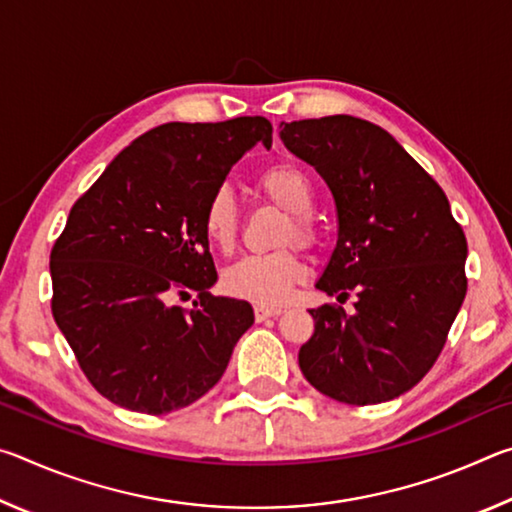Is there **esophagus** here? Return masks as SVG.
I'll list each match as a JSON object with an SVG mask.
<instances>
[{"label":"esophagus","instance_id":"esophagus-1","mask_svg":"<svg viewBox=\"0 0 512 512\" xmlns=\"http://www.w3.org/2000/svg\"><path fill=\"white\" fill-rule=\"evenodd\" d=\"M280 314H282V307H268V305H257L255 307V318L259 320V323H262V320H266V318H275Z\"/></svg>","mask_w":512,"mask_h":512}]
</instances>
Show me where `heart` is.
I'll return each instance as SVG.
<instances>
[{"instance_id":"heart-1","label":"heart","mask_w":512,"mask_h":512,"mask_svg":"<svg viewBox=\"0 0 512 512\" xmlns=\"http://www.w3.org/2000/svg\"><path fill=\"white\" fill-rule=\"evenodd\" d=\"M257 189L268 201L287 212L282 223V244L300 241L311 246L316 241V225L311 221L314 210V185L302 169L293 164H275L257 178ZM203 232L210 244L230 253L239 235V205L228 187L214 189L203 207ZM305 264L296 250H277L268 255H246L232 264L223 275V284L232 296L259 302V305H282L291 289L305 280Z\"/></svg>"}]
</instances>
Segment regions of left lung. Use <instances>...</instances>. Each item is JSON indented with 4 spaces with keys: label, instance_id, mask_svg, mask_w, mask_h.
Returning a JSON list of instances; mask_svg holds the SVG:
<instances>
[{
    "label": "left lung",
    "instance_id": "left-lung-1",
    "mask_svg": "<svg viewBox=\"0 0 512 512\" xmlns=\"http://www.w3.org/2000/svg\"><path fill=\"white\" fill-rule=\"evenodd\" d=\"M280 128L336 203L339 239L316 289L339 302L357 296L354 314L309 309L302 375L336 402L395 400L436 363L465 300L463 228L440 185L384 128L350 115Z\"/></svg>",
    "mask_w": 512,
    "mask_h": 512
}]
</instances>
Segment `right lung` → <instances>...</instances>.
<instances>
[{
	"mask_svg": "<svg viewBox=\"0 0 512 512\" xmlns=\"http://www.w3.org/2000/svg\"><path fill=\"white\" fill-rule=\"evenodd\" d=\"M273 126L171 121L126 146L74 203L51 248V314L85 377L112 404L164 415L221 379L253 325L246 300L212 296L203 207ZM199 293L194 310L170 305Z\"/></svg>",
	"mask_w": 512,
	"mask_h": 512,
	"instance_id": "right-lung-1",
	"label": "right lung"
}]
</instances>
